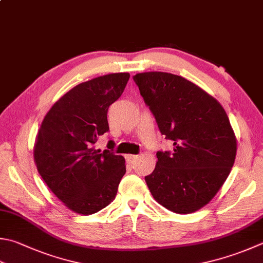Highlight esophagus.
Instances as JSON below:
<instances>
[{"label":"esophagus","mask_w":263,"mask_h":263,"mask_svg":"<svg viewBox=\"0 0 263 263\" xmlns=\"http://www.w3.org/2000/svg\"><path fill=\"white\" fill-rule=\"evenodd\" d=\"M126 159L129 163H134L137 159H138V156H134V155H127L126 156Z\"/></svg>","instance_id":"obj_1"}]
</instances>
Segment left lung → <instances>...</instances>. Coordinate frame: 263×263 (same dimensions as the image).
<instances>
[{
  "instance_id": "8db88e82",
  "label": "left lung",
  "mask_w": 263,
  "mask_h": 263,
  "mask_svg": "<svg viewBox=\"0 0 263 263\" xmlns=\"http://www.w3.org/2000/svg\"><path fill=\"white\" fill-rule=\"evenodd\" d=\"M172 152H157L145 182L153 198L177 214L209 204L234 166L237 140L224 108L200 87L180 76L144 72L134 76Z\"/></svg>"
}]
</instances>
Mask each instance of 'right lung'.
Returning a JSON list of instances; mask_svg holds the SVG:
<instances>
[{
	"mask_svg": "<svg viewBox=\"0 0 263 263\" xmlns=\"http://www.w3.org/2000/svg\"><path fill=\"white\" fill-rule=\"evenodd\" d=\"M129 73L82 82L53 104L34 144V161L49 189L68 210L90 215L115 200L126 173L125 158L95 150L108 132L107 110L125 90ZM115 143L108 142V148Z\"/></svg>",
	"mask_w": 263,
	"mask_h": 263,
	"instance_id": "right-lung-1",
	"label": "right lung"
}]
</instances>
